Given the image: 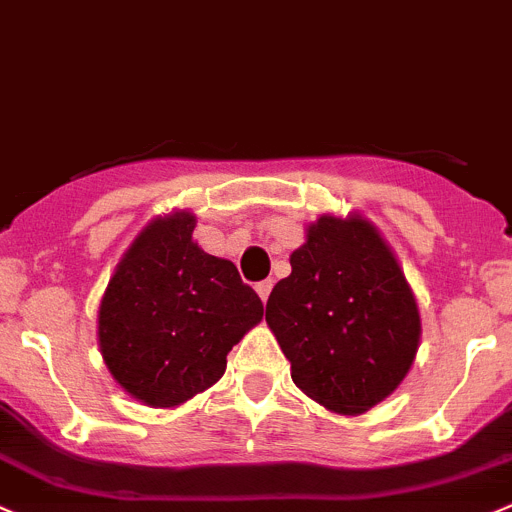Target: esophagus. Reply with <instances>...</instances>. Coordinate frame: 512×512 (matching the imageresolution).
Here are the masks:
<instances>
[{
  "instance_id": "1",
  "label": "esophagus",
  "mask_w": 512,
  "mask_h": 512,
  "mask_svg": "<svg viewBox=\"0 0 512 512\" xmlns=\"http://www.w3.org/2000/svg\"><path fill=\"white\" fill-rule=\"evenodd\" d=\"M257 295H260V300L262 302H267V297H270V290H272V280H262V282H257Z\"/></svg>"
}]
</instances>
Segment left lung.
<instances>
[{
	"label": "left lung",
	"mask_w": 512,
	"mask_h": 512,
	"mask_svg": "<svg viewBox=\"0 0 512 512\" xmlns=\"http://www.w3.org/2000/svg\"><path fill=\"white\" fill-rule=\"evenodd\" d=\"M265 320L292 380L335 413H365L408 375L420 315L398 260L362 217H320L290 257Z\"/></svg>",
	"instance_id": "1"
}]
</instances>
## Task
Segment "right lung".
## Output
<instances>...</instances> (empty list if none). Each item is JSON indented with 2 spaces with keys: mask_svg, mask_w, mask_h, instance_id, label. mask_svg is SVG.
I'll use <instances>...</instances> for the list:
<instances>
[{
  "mask_svg": "<svg viewBox=\"0 0 512 512\" xmlns=\"http://www.w3.org/2000/svg\"><path fill=\"white\" fill-rule=\"evenodd\" d=\"M195 215L155 220L132 242L99 305V347L114 380L152 408L215 385L227 352L262 320V300L230 260L192 242Z\"/></svg>",
  "mask_w": 512,
  "mask_h": 512,
  "instance_id": "right-lung-1",
  "label": "right lung"
}]
</instances>
